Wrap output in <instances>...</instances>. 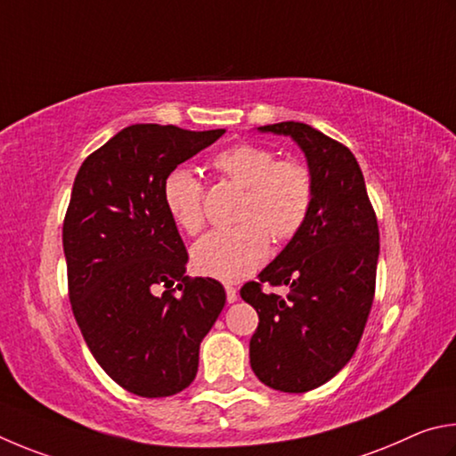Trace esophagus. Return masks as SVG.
Masks as SVG:
<instances>
[{"instance_id":"obj_1","label":"esophagus","mask_w":456,"mask_h":456,"mask_svg":"<svg viewBox=\"0 0 456 456\" xmlns=\"http://www.w3.org/2000/svg\"><path fill=\"white\" fill-rule=\"evenodd\" d=\"M224 289H226V300L230 302V305H232V302H236V298H238V290L234 289L232 284H226Z\"/></svg>"}]
</instances>
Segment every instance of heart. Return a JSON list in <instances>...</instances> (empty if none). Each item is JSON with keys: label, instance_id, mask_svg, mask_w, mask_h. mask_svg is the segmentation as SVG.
Instances as JSON below:
<instances>
[{"label": "heart", "instance_id": "b5f03b06", "mask_svg": "<svg viewBox=\"0 0 456 456\" xmlns=\"http://www.w3.org/2000/svg\"><path fill=\"white\" fill-rule=\"evenodd\" d=\"M224 180L244 188L234 228L216 230L191 250L196 273L236 282L265 265L270 240L286 244L297 238L314 204V178L298 159H278L258 143H238L212 159ZM164 202L174 222L194 236L204 226V183L188 167H175L164 182Z\"/></svg>", "mask_w": 456, "mask_h": 456}]
</instances>
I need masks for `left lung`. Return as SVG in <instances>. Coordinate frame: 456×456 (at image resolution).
<instances>
[{"label": "left lung", "mask_w": 456, "mask_h": 456, "mask_svg": "<svg viewBox=\"0 0 456 456\" xmlns=\"http://www.w3.org/2000/svg\"><path fill=\"white\" fill-rule=\"evenodd\" d=\"M260 132L290 135L314 178V204L305 228L240 289L256 308L250 366L266 387L308 393L345 369L362 338L374 300L379 222L353 151L313 126L281 122ZM289 285V297L264 284Z\"/></svg>", "instance_id": "1"}]
</instances>
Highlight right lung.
<instances>
[{
	"label": "right lung",
	"instance_id": "add662e5",
	"mask_svg": "<svg viewBox=\"0 0 456 456\" xmlns=\"http://www.w3.org/2000/svg\"><path fill=\"white\" fill-rule=\"evenodd\" d=\"M222 134L127 126L74 180L63 218L71 310L95 361L132 395L190 387L200 342L226 305L218 281L183 274L188 252L164 202L167 174Z\"/></svg>",
	"mask_w": 456,
	"mask_h": 456
}]
</instances>
